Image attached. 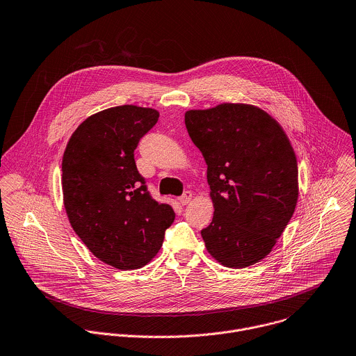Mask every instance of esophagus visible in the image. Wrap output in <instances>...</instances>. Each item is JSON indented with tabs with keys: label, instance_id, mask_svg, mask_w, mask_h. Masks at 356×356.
<instances>
[{
	"label": "esophagus",
	"instance_id": "1",
	"mask_svg": "<svg viewBox=\"0 0 356 356\" xmlns=\"http://www.w3.org/2000/svg\"><path fill=\"white\" fill-rule=\"evenodd\" d=\"M192 199H193V195H192V192H189V191H186L178 200H179V203L182 204V206H186L188 203H191L192 202Z\"/></svg>",
	"mask_w": 356,
	"mask_h": 356
}]
</instances>
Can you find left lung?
Here are the masks:
<instances>
[{"mask_svg": "<svg viewBox=\"0 0 356 356\" xmlns=\"http://www.w3.org/2000/svg\"><path fill=\"white\" fill-rule=\"evenodd\" d=\"M185 125L207 164L214 206L202 231L207 251L228 268L264 259L297 206L298 167L282 125L247 104L188 111Z\"/></svg>", "mask_w": 356, "mask_h": 356, "instance_id": "obj_1", "label": "left lung"}]
</instances>
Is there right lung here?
<instances>
[{
    "label": "right lung",
    "mask_w": 356,
    "mask_h": 356,
    "mask_svg": "<svg viewBox=\"0 0 356 356\" xmlns=\"http://www.w3.org/2000/svg\"><path fill=\"white\" fill-rule=\"evenodd\" d=\"M157 120V111L134 105L95 113L72 134L62 159L72 228L98 259L121 270L145 266L175 218L171 206L150 196L134 159Z\"/></svg>",
    "instance_id": "1"
}]
</instances>
